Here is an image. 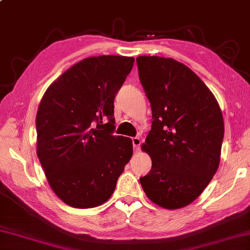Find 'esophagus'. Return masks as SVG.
Instances as JSON below:
<instances>
[{
    "label": "esophagus",
    "instance_id": "34e87169",
    "mask_svg": "<svg viewBox=\"0 0 250 250\" xmlns=\"http://www.w3.org/2000/svg\"><path fill=\"white\" fill-rule=\"evenodd\" d=\"M140 144H141V140L139 137H135L132 138V145H133V149L135 150H139V147H140Z\"/></svg>",
    "mask_w": 250,
    "mask_h": 250
}]
</instances>
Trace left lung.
Instances as JSON below:
<instances>
[{"mask_svg":"<svg viewBox=\"0 0 250 250\" xmlns=\"http://www.w3.org/2000/svg\"><path fill=\"white\" fill-rule=\"evenodd\" d=\"M137 65L154 119L143 145L152 165L140 183L157 206L184 208L200 196L220 164V106L201 78L173 58L139 56Z\"/></svg>","mask_w":250,"mask_h":250,"instance_id":"1","label":"left lung"}]
</instances>
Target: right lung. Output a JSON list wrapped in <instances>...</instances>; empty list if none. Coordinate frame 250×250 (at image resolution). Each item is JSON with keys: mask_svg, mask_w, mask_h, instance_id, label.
I'll return each instance as SVG.
<instances>
[{"mask_svg": "<svg viewBox=\"0 0 250 250\" xmlns=\"http://www.w3.org/2000/svg\"><path fill=\"white\" fill-rule=\"evenodd\" d=\"M135 58H85L56 80L36 117L37 155L48 183L67 206L106 202L132 156L130 138L114 136V98Z\"/></svg>", "mask_w": 250, "mask_h": 250, "instance_id": "obj_1", "label": "right lung"}]
</instances>
